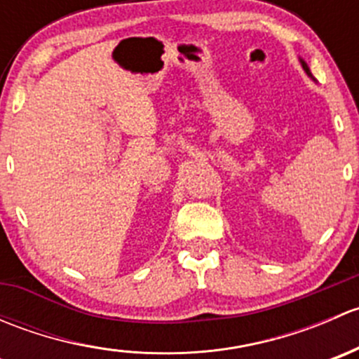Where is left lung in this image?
Wrapping results in <instances>:
<instances>
[{
    "mask_svg": "<svg viewBox=\"0 0 359 359\" xmlns=\"http://www.w3.org/2000/svg\"><path fill=\"white\" fill-rule=\"evenodd\" d=\"M300 64H302V67H304V71H306V72H307V76H311V78H313V74H311V71H309V67H307V64H306V62H304V60H302V59H300Z\"/></svg>",
    "mask_w": 359,
    "mask_h": 359,
    "instance_id": "1",
    "label": "left lung"
}]
</instances>
